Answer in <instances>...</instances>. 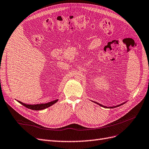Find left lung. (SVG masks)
<instances>
[{"label": "left lung", "mask_w": 149, "mask_h": 149, "mask_svg": "<svg viewBox=\"0 0 149 149\" xmlns=\"http://www.w3.org/2000/svg\"><path fill=\"white\" fill-rule=\"evenodd\" d=\"M95 103H97V104H99L100 106H101V107H103V108H116V107H119V106H121V105H123V104H124L126 102H124V103H121V104H118V105H117V106H114V107H105V106H103V105H102V104H100V103H97V102H95Z\"/></svg>", "instance_id": "8db88e82"}]
</instances>
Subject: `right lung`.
<instances>
[{
    "label": "right lung",
    "instance_id": "1",
    "mask_svg": "<svg viewBox=\"0 0 149 149\" xmlns=\"http://www.w3.org/2000/svg\"><path fill=\"white\" fill-rule=\"evenodd\" d=\"M57 101H58V99H57L54 101H52V102H48L46 103H41V104H26L25 103H23L20 102V101H18V102H19L20 104L23 105L24 107H26L27 108H29L32 110H38H38L44 109H46L47 108L52 106V104L56 103Z\"/></svg>",
    "mask_w": 149,
    "mask_h": 149
}]
</instances>
